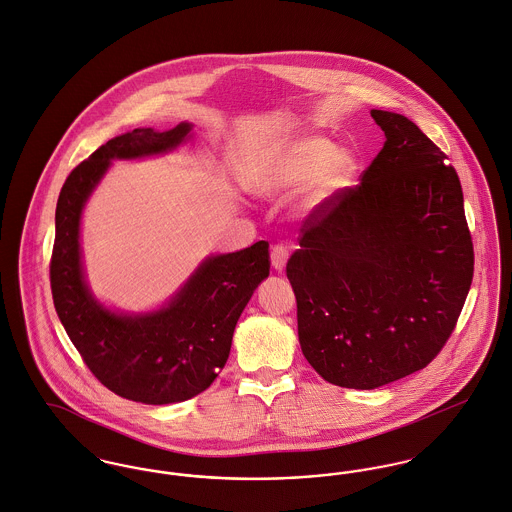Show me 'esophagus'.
<instances>
[{
  "mask_svg": "<svg viewBox=\"0 0 512 512\" xmlns=\"http://www.w3.org/2000/svg\"><path fill=\"white\" fill-rule=\"evenodd\" d=\"M287 258H289V250L285 244H276L272 248V254H270V260H272V266L276 268V272H281L287 264Z\"/></svg>",
  "mask_w": 512,
  "mask_h": 512,
  "instance_id": "1",
  "label": "esophagus"
}]
</instances>
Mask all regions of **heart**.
Segmentation results:
<instances>
[{
  "mask_svg": "<svg viewBox=\"0 0 512 512\" xmlns=\"http://www.w3.org/2000/svg\"><path fill=\"white\" fill-rule=\"evenodd\" d=\"M356 162L336 152L325 137H303L281 144L248 176V187L260 197H287L311 185L303 201L307 211L319 209L340 189L350 186Z\"/></svg>",
  "mask_w": 512,
  "mask_h": 512,
  "instance_id": "heart-1",
  "label": "heart"
}]
</instances>
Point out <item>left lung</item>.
<instances>
[{"mask_svg": "<svg viewBox=\"0 0 512 512\" xmlns=\"http://www.w3.org/2000/svg\"><path fill=\"white\" fill-rule=\"evenodd\" d=\"M372 117L383 148L360 186L305 221L285 268L303 356L350 389L426 368L473 279L464 193L448 156L405 115L372 109Z\"/></svg>", "mask_w": 512, "mask_h": 512, "instance_id": "left-lung-1", "label": "left lung"}]
</instances>
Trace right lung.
I'll return each instance as SVG.
<instances>
[{
  "mask_svg": "<svg viewBox=\"0 0 512 512\" xmlns=\"http://www.w3.org/2000/svg\"><path fill=\"white\" fill-rule=\"evenodd\" d=\"M191 123L170 131L135 129L107 140L66 178L56 203L50 287L58 319L90 372L119 397L170 405L205 391L227 364L233 332L254 289L270 276V244L205 258L180 291L150 313H119L95 299L86 281L82 211L113 160L178 148Z\"/></svg>",
  "mask_w": 512,
  "mask_h": 512,
  "instance_id": "add662e5",
  "label": "right lung"
}]
</instances>
